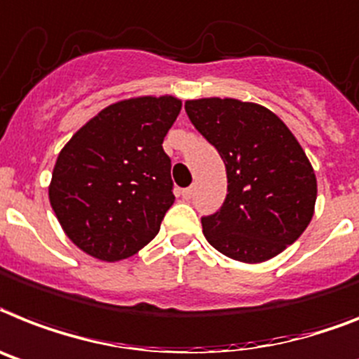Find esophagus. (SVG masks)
<instances>
[{"mask_svg":"<svg viewBox=\"0 0 359 359\" xmlns=\"http://www.w3.org/2000/svg\"><path fill=\"white\" fill-rule=\"evenodd\" d=\"M180 194H182V198L189 201V198L194 197V188H184L182 191H180Z\"/></svg>","mask_w":359,"mask_h":359,"instance_id":"34e87169","label":"esophagus"}]
</instances>
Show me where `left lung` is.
Listing matches in <instances>:
<instances>
[{
    "instance_id": "obj_1",
    "label": "left lung",
    "mask_w": 359,
    "mask_h": 359,
    "mask_svg": "<svg viewBox=\"0 0 359 359\" xmlns=\"http://www.w3.org/2000/svg\"><path fill=\"white\" fill-rule=\"evenodd\" d=\"M197 131L226 165L228 195L203 217L208 243L241 263H263L296 243L312 221L314 168L276 113L236 98L186 100Z\"/></svg>"
}]
</instances>
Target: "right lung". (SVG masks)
<instances>
[{
	"label": "right lung",
	"mask_w": 359,
	"mask_h": 359,
	"mask_svg": "<svg viewBox=\"0 0 359 359\" xmlns=\"http://www.w3.org/2000/svg\"><path fill=\"white\" fill-rule=\"evenodd\" d=\"M182 107L177 96H137L107 105L60 151L49 201L65 236L105 263L142 250L175 203L162 149Z\"/></svg>",
	"instance_id": "1"
}]
</instances>
